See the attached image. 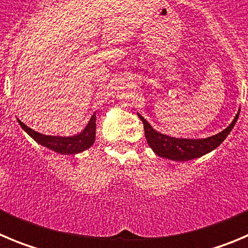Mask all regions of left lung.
Listing matches in <instances>:
<instances>
[{"label": "left lung", "instance_id": "obj_1", "mask_svg": "<svg viewBox=\"0 0 248 248\" xmlns=\"http://www.w3.org/2000/svg\"><path fill=\"white\" fill-rule=\"evenodd\" d=\"M239 115L240 110L236 113L232 122L221 132L212 136V137L198 138V140L175 138L168 135H163V133L153 128L149 122L142 115L138 113V117L142 120L143 126H144V135L147 138L148 145L152 148L153 152L155 153L156 155L173 161H188L192 159L201 158V156L214 150L215 148H218L224 142V140L228 137L231 129L233 128L236 121L239 119Z\"/></svg>", "mask_w": 248, "mask_h": 248}]
</instances>
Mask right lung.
<instances>
[{
  "instance_id": "obj_1",
  "label": "right lung",
  "mask_w": 248,
  "mask_h": 248,
  "mask_svg": "<svg viewBox=\"0 0 248 248\" xmlns=\"http://www.w3.org/2000/svg\"><path fill=\"white\" fill-rule=\"evenodd\" d=\"M95 121V113H93V116L90 117V121L88 122V124L82 132H79L78 135L68 136V137L43 135V133H39V132L29 128L27 124H24L19 120H18V124L36 143L48 148V149L54 150V152L60 153V154L69 155V154H78V153L84 152V150L89 149L94 144L96 129Z\"/></svg>"
}]
</instances>
